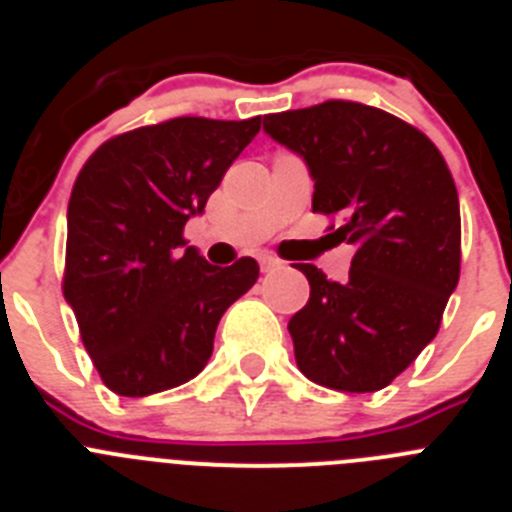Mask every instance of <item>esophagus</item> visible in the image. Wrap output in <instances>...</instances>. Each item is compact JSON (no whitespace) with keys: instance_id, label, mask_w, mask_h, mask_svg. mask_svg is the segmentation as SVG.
<instances>
[{"instance_id":"1","label":"esophagus","mask_w":512,"mask_h":512,"mask_svg":"<svg viewBox=\"0 0 512 512\" xmlns=\"http://www.w3.org/2000/svg\"><path fill=\"white\" fill-rule=\"evenodd\" d=\"M259 264H261V269H264V271H274V269H279V266H282V261H279L277 256H271V253H261Z\"/></svg>"}]
</instances>
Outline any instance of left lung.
<instances>
[{
	"mask_svg": "<svg viewBox=\"0 0 512 512\" xmlns=\"http://www.w3.org/2000/svg\"><path fill=\"white\" fill-rule=\"evenodd\" d=\"M264 130L305 158L312 212L338 217L333 235L356 248L346 282L300 264L310 300L287 325L297 366L330 390H382L436 338L459 282L454 176L428 135L361 102L266 115Z\"/></svg>",
	"mask_w": 512,
	"mask_h": 512,
	"instance_id": "1",
	"label": "left lung"
}]
</instances>
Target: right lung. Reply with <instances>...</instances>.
Masks as SVG:
<instances>
[{
    "mask_svg": "<svg viewBox=\"0 0 512 512\" xmlns=\"http://www.w3.org/2000/svg\"><path fill=\"white\" fill-rule=\"evenodd\" d=\"M261 117H174L87 158L69 200L63 297L102 382L146 397L205 369L223 312L259 279L248 256L210 266L184 241Z\"/></svg>",
    "mask_w": 512,
    "mask_h": 512,
    "instance_id": "1",
    "label": "right lung"
}]
</instances>
